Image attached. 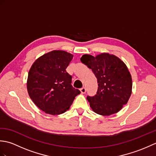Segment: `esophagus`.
Returning a JSON list of instances; mask_svg holds the SVG:
<instances>
[{"instance_id":"obj_1","label":"esophagus","mask_w":156,"mask_h":156,"mask_svg":"<svg viewBox=\"0 0 156 156\" xmlns=\"http://www.w3.org/2000/svg\"><path fill=\"white\" fill-rule=\"evenodd\" d=\"M80 92H81V93H82V94H84L85 92H86V91H87V89H86L84 87H83V88H80Z\"/></svg>"}]
</instances>
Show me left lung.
<instances>
[{
	"instance_id": "1",
	"label": "left lung",
	"mask_w": 156,
	"mask_h": 156,
	"mask_svg": "<svg viewBox=\"0 0 156 156\" xmlns=\"http://www.w3.org/2000/svg\"><path fill=\"white\" fill-rule=\"evenodd\" d=\"M80 60L97 78V94L87 98L91 108L104 116L119 112L127 103L132 91L131 76L127 66L117 56L107 53L96 57L84 54Z\"/></svg>"
}]
</instances>
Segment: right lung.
<instances>
[{
  "mask_svg": "<svg viewBox=\"0 0 156 156\" xmlns=\"http://www.w3.org/2000/svg\"><path fill=\"white\" fill-rule=\"evenodd\" d=\"M72 58L69 53L54 50L36 59L29 69L27 82L29 95L45 113H64L80 93L73 88L72 76L66 70Z\"/></svg>",
  "mask_w": 156,
  "mask_h": 156,
  "instance_id": "obj_1",
  "label": "right lung"
}]
</instances>
